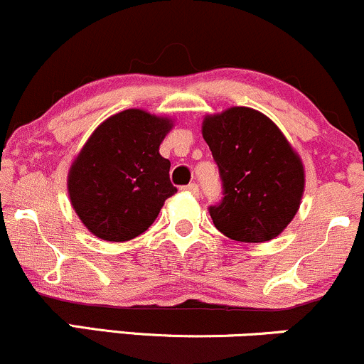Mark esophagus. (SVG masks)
Masks as SVG:
<instances>
[{"instance_id":"1","label":"esophagus","mask_w":364,"mask_h":364,"mask_svg":"<svg viewBox=\"0 0 364 364\" xmlns=\"http://www.w3.org/2000/svg\"><path fill=\"white\" fill-rule=\"evenodd\" d=\"M183 191H187V193H191V194H194V196H198L199 194V187H198V183H187L186 187H183Z\"/></svg>"}]
</instances>
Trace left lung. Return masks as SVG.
Segmentation results:
<instances>
[{"label": "left lung", "instance_id": "obj_1", "mask_svg": "<svg viewBox=\"0 0 364 364\" xmlns=\"http://www.w3.org/2000/svg\"><path fill=\"white\" fill-rule=\"evenodd\" d=\"M203 137L222 181L208 208L215 227L239 242L277 237L299 210L304 170L279 127L256 109L235 106L204 118Z\"/></svg>", "mask_w": 364, "mask_h": 364}]
</instances>
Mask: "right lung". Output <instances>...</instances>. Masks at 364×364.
Here are the masks:
<instances>
[{
  "label": "right lung",
  "mask_w": 364,
  "mask_h": 364,
  "mask_svg": "<svg viewBox=\"0 0 364 364\" xmlns=\"http://www.w3.org/2000/svg\"><path fill=\"white\" fill-rule=\"evenodd\" d=\"M171 124L142 109H125L103 122L73 161L72 206L94 235L124 242L141 235L177 193L160 144Z\"/></svg>",
  "instance_id": "add662e5"
}]
</instances>
